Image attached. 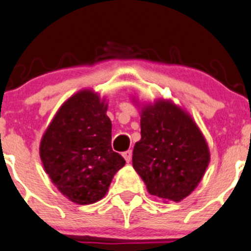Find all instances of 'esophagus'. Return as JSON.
<instances>
[{
  "instance_id": "1",
  "label": "esophagus",
  "mask_w": 251,
  "mask_h": 251,
  "mask_svg": "<svg viewBox=\"0 0 251 251\" xmlns=\"http://www.w3.org/2000/svg\"><path fill=\"white\" fill-rule=\"evenodd\" d=\"M123 156H124V158L126 160V162L128 163L131 161V158H132V151H131V150H128V151L124 152Z\"/></svg>"
}]
</instances>
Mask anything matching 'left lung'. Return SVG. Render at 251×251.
Masks as SVG:
<instances>
[{
	"label": "left lung",
	"instance_id": "left-lung-1",
	"mask_svg": "<svg viewBox=\"0 0 251 251\" xmlns=\"http://www.w3.org/2000/svg\"><path fill=\"white\" fill-rule=\"evenodd\" d=\"M210 160L203 133L191 115L170 100L141 107V140L132 166L151 196L179 202L194 191Z\"/></svg>",
	"mask_w": 251,
	"mask_h": 251
}]
</instances>
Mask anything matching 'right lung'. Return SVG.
I'll return each mask as SVG.
<instances>
[{
  "label": "right lung",
  "instance_id": "add662e5",
  "mask_svg": "<svg viewBox=\"0 0 251 251\" xmlns=\"http://www.w3.org/2000/svg\"><path fill=\"white\" fill-rule=\"evenodd\" d=\"M107 104L89 89L70 97L42 137L39 154L49 178L76 204H91L106 194L125 160L111 149Z\"/></svg>",
  "mask_w": 251,
  "mask_h": 251
}]
</instances>
